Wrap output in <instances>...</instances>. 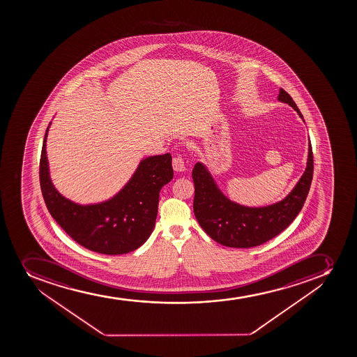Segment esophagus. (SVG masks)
<instances>
[{"label": "esophagus", "mask_w": 357, "mask_h": 357, "mask_svg": "<svg viewBox=\"0 0 357 357\" xmlns=\"http://www.w3.org/2000/svg\"><path fill=\"white\" fill-rule=\"evenodd\" d=\"M172 166L173 169L176 171V172H184L185 169H186V166H185L184 158L181 157V155H176L174 157L172 160Z\"/></svg>", "instance_id": "34e87169"}]
</instances>
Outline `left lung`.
<instances>
[{
	"mask_svg": "<svg viewBox=\"0 0 357 357\" xmlns=\"http://www.w3.org/2000/svg\"><path fill=\"white\" fill-rule=\"evenodd\" d=\"M278 100L292 107L303 119L296 102L282 89H279ZM192 178L195 190V215L209 237L226 247H257L286 229L303 208L313 178L312 145L308 144L304 174L286 198L272 205L248 207L231 202L218 188L202 162L195 164Z\"/></svg>",
	"mask_w": 357,
	"mask_h": 357,
	"instance_id": "8db88e82",
	"label": "left lung"
}]
</instances>
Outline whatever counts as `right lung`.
<instances>
[{
	"label": "right lung",
	"mask_w": 357,
	"mask_h": 357,
	"mask_svg": "<svg viewBox=\"0 0 357 357\" xmlns=\"http://www.w3.org/2000/svg\"><path fill=\"white\" fill-rule=\"evenodd\" d=\"M50 124L39 162L40 188L50 214L86 249L105 255L136 250L151 235L158 213L159 192L173 178L171 155L142 159L130 181L109 200L79 205L56 191L50 178L46 155Z\"/></svg>",
	"instance_id": "add662e5"
}]
</instances>
